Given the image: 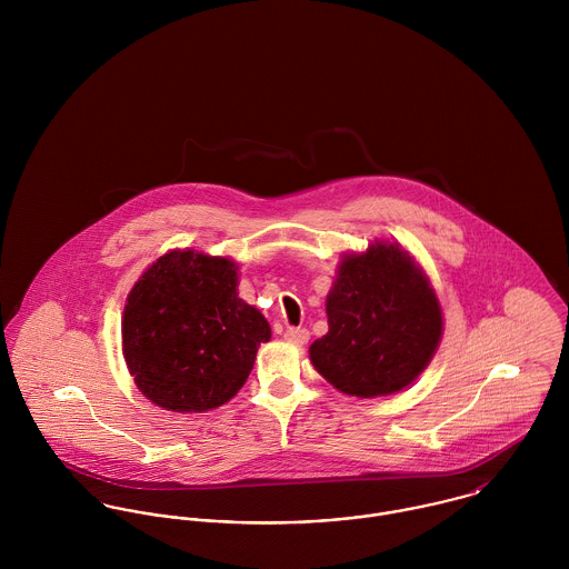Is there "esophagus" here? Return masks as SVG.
Instances as JSON below:
<instances>
[{"label": "esophagus", "instance_id": "1", "mask_svg": "<svg viewBox=\"0 0 569 569\" xmlns=\"http://www.w3.org/2000/svg\"><path fill=\"white\" fill-rule=\"evenodd\" d=\"M284 337H287V341H291V343L305 346V343L309 341V330H307V328H287Z\"/></svg>", "mask_w": 569, "mask_h": 569}]
</instances>
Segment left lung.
Listing matches in <instances>:
<instances>
[{"mask_svg":"<svg viewBox=\"0 0 569 569\" xmlns=\"http://www.w3.org/2000/svg\"><path fill=\"white\" fill-rule=\"evenodd\" d=\"M326 316L328 332L311 343L309 359L332 388L357 399L388 397L413 383L445 330L427 273L390 241L341 256Z\"/></svg>","mask_w":569,"mask_h":569,"instance_id":"1","label":"left lung"}]
</instances>
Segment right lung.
I'll list each match as a JSON object with an SVG mask.
<instances>
[{"mask_svg":"<svg viewBox=\"0 0 569 569\" xmlns=\"http://www.w3.org/2000/svg\"><path fill=\"white\" fill-rule=\"evenodd\" d=\"M269 339L264 316L239 298V264L226 256L170 249L127 296V368L138 390L168 411L226 406Z\"/></svg>","mask_w":569,"mask_h":569,"instance_id":"1","label":"right lung"}]
</instances>
